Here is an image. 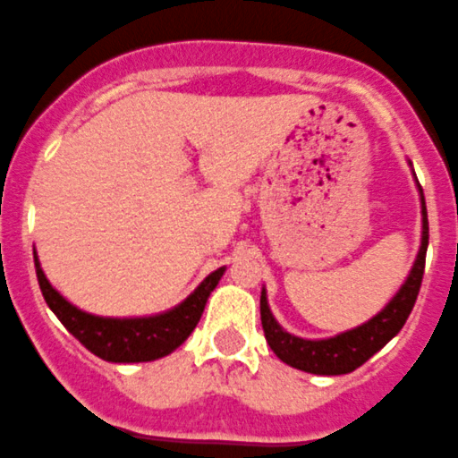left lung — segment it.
I'll use <instances>...</instances> for the list:
<instances>
[{
	"label": "left lung",
	"instance_id": "8db88e82",
	"mask_svg": "<svg viewBox=\"0 0 458 458\" xmlns=\"http://www.w3.org/2000/svg\"><path fill=\"white\" fill-rule=\"evenodd\" d=\"M418 191H420L422 202L420 250H418L411 272H409L403 287L382 308V312H377L367 324L346 330L342 335H335L330 339L297 337V335H290L278 326V321L274 319L272 310L267 306V294H265V290L260 292V321H263L265 339H267L269 348L276 352L281 362L290 364V367L299 369V371L315 373V376H344V373H351L357 367H362L369 357L376 355L386 342H391L400 333L407 317L411 315L413 303H416L418 292H420L422 272H425V254H428L429 242L428 208H425L420 184H418Z\"/></svg>",
	"mask_w": 458,
	"mask_h": 458
}]
</instances>
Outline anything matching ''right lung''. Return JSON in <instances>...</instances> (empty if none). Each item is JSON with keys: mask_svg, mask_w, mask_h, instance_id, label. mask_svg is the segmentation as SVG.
Instances as JSON below:
<instances>
[{"mask_svg": "<svg viewBox=\"0 0 458 458\" xmlns=\"http://www.w3.org/2000/svg\"><path fill=\"white\" fill-rule=\"evenodd\" d=\"M33 259H36L38 283H40L47 306L87 351H91L106 362L116 364L152 362V360H159L182 346L198 326L208 294L216 290L217 281L225 274V267L208 274L195 287L193 294H189L173 310L152 317H134V319H112V317L89 315L69 303L45 276L36 251H33Z\"/></svg>", "mask_w": 458, "mask_h": 458, "instance_id": "right-lung-1", "label": "right lung"}]
</instances>
